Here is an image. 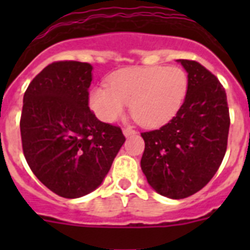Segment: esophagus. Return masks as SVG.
I'll list each match as a JSON object with an SVG mask.
<instances>
[{
	"mask_svg": "<svg viewBox=\"0 0 250 250\" xmlns=\"http://www.w3.org/2000/svg\"><path fill=\"white\" fill-rule=\"evenodd\" d=\"M124 135H125V138H130V136H134L136 134L135 130H132L131 127H125V129L123 130Z\"/></svg>",
	"mask_w": 250,
	"mask_h": 250,
	"instance_id": "obj_1",
	"label": "esophagus"
}]
</instances>
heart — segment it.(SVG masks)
<instances>
[{
  "label": "heart",
  "instance_id": "heart-1",
  "mask_svg": "<svg viewBox=\"0 0 250 250\" xmlns=\"http://www.w3.org/2000/svg\"><path fill=\"white\" fill-rule=\"evenodd\" d=\"M189 89V79L179 67L132 68L111 77L109 87L96 86L90 91L89 105L104 123H114L126 105L144 127H159L176 116Z\"/></svg>",
  "mask_w": 250,
  "mask_h": 250
}]
</instances>
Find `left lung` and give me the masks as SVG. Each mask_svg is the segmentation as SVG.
<instances>
[{"instance_id": "obj_1", "label": "left lung", "mask_w": 250, "mask_h": 250, "mask_svg": "<svg viewBox=\"0 0 250 250\" xmlns=\"http://www.w3.org/2000/svg\"><path fill=\"white\" fill-rule=\"evenodd\" d=\"M189 79L180 111L158 130L143 132L141 170L150 187L170 199H184L210 182L227 151L230 119L219 80L196 61L176 60Z\"/></svg>"}]
</instances>
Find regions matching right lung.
I'll list each match as a JSON object with an SVG mask.
<instances>
[{
	"mask_svg": "<svg viewBox=\"0 0 250 250\" xmlns=\"http://www.w3.org/2000/svg\"><path fill=\"white\" fill-rule=\"evenodd\" d=\"M91 71L86 62H52L23 95L20 129L26 161L46 188L67 199L100 187L125 143L120 127L89 109Z\"/></svg>",
	"mask_w": 250,
	"mask_h": 250,
	"instance_id": "add662e5",
	"label": "right lung"
}]
</instances>
